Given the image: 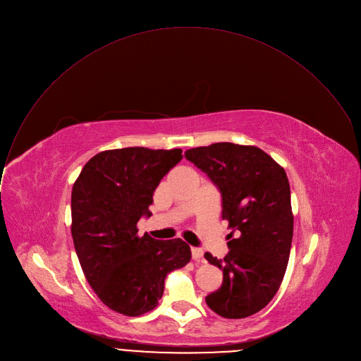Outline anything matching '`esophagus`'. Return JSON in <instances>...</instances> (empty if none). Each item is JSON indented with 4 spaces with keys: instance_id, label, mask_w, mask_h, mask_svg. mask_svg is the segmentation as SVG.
Masks as SVG:
<instances>
[{
    "instance_id": "34e87169",
    "label": "esophagus",
    "mask_w": 361,
    "mask_h": 361,
    "mask_svg": "<svg viewBox=\"0 0 361 361\" xmlns=\"http://www.w3.org/2000/svg\"><path fill=\"white\" fill-rule=\"evenodd\" d=\"M192 259L193 260H200L203 257V250L199 247H192Z\"/></svg>"
}]
</instances>
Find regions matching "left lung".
I'll return each instance as SVG.
<instances>
[{
    "mask_svg": "<svg viewBox=\"0 0 361 361\" xmlns=\"http://www.w3.org/2000/svg\"><path fill=\"white\" fill-rule=\"evenodd\" d=\"M185 158L204 172L222 195L229 222V253H204L224 271V283L206 305L225 319H245L269 305L286 273L293 239L290 185L264 151L231 142L192 148ZM237 236L233 238V233Z\"/></svg>",
    "mask_w": 361,
    "mask_h": 361,
    "instance_id": "8db88e82",
    "label": "left lung"
}]
</instances>
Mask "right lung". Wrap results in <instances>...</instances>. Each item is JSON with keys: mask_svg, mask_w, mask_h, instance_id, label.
I'll use <instances>...</instances> for the list:
<instances>
[{"mask_svg": "<svg viewBox=\"0 0 361 361\" xmlns=\"http://www.w3.org/2000/svg\"><path fill=\"white\" fill-rule=\"evenodd\" d=\"M182 149L123 148L91 158L72 188L71 233L90 286L111 310L140 316L158 306L168 273L186 266L182 239L137 236L154 192Z\"/></svg>", "mask_w": 361, "mask_h": 361, "instance_id": "1", "label": "right lung"}]
</instances>
